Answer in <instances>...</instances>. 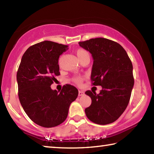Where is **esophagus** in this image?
I'll return each mask as SVG.
<instances>
[{"instance_id": "esophagus-1", "label": "esophagus", "mask_w": 154, "mask_h": 154, "mask_svg": "<svg viewBox=\"0 0 154 154\" xmlns=\"http://www.w3.org/2000/svg\"><path fill=\"white\" fill-rule=\"evenodd\" d=\"M84 92L82 90H79V94H78V95H79V96H83L84 95Z\"/></svg>"}]
</instances>
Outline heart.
I'll list each match as a JSON object with an SVG mask.
<instances>
[{"label": "heart", "instance_id": "b5f03b06", "mask_svg": "<svg viewBox=\"0 0 154 154\" xmlns=\"http://www.w3.org/2000/svg\"><path fill=\"white\" fill-rule=\"evenodd\" d=\"M76 54H77V56L78 57V58H79V60H80L81 58H83V56L88 55V52L85 51V50H83V49H77V50L76 51ZM72 81H73V82L75 83H77V84L80 85V84H82V83L83 82V78L81 77H76L73 78Z\"/></svg>", "mask_w": 154, "mask_h": 154}]
</instances>
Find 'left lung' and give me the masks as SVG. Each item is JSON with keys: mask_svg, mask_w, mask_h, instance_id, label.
Masks as SVG:
<instances>
[{"mask_svg": "<svg viewBox=\"0 0 154 154\" xmlns=\"http://www.w3.org/2000/svg\"><path fill=\"white\" fill-rule=\"evenodd\" d=\"M79 44L93 58L92 85L102 86L98 94L85 92L92 99L91 105L85 109V115L95 124L113 123L128 105L134 86L132 62L119 43L107 38H91Z\"/></svg>", "mask_w": 154, "mask_h": 154, "instance_id": "left-lung-1", "label": "left lung"}]
</instances>
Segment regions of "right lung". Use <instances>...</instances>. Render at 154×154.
I'll list each match as a JSON object with an SVG mask.
<instances>
[{
	"label": "right lung",
	"instance_id": "right-lung-1",
	"mask_svg": "<svg viewBox=\"0 0 154 154\" xmlns=\"http://www.w3.org/2000/svg\"><path fill=\"white\" fill-rule=\"evenodd\" d=\"M68 45L44 41L30 46L23 55L17 72L18 96L30 119L45 128L58 126L66 119L78 90L66 84L60 92L51 88L60 75L58 59Z\"/></svg>",
	"mask_w": 154,
	"mask_h": 154
}]
</instances>
